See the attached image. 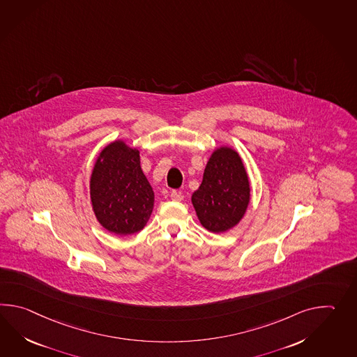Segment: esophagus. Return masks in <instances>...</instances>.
Wrapping results in <instances>:
<instances>
[{
    "instance_id": "34e87169",
    "label": "esophagus",
    "mask_w": 357,
    "mask_h": 357,
    "mask_svg": "<svg viewBox=\"0 0 357 357\" xmlns=\"http://www.w3.org/2000/svg\"><path fill=\"white\" fill-rule=\"evenodd\" d=\"M183 197V193L182 192H179V190H173L172 192V195H170V198L173 199V201H182Z\"/></svg>"
}]
</instances>
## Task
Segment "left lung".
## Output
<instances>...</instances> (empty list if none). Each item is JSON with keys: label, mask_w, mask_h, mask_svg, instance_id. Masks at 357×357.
I'll list each match as a JSON object with an SVG mask.
<instances>
[{"label": "left lung", "mask_w": 357, "mask_h": 357, "mask_svg": "<svg viewBox=\"0 0 357 357\" xmlns=\"http://www.w3.org/2000/svg\"><path fill=\"white\" fill-rule=\"evenodd\" d=\"M250 181L243 161L236 150L222 146L211 153L202 183L192 195L198 220L213 233L236 227L251 197Z\"/></svg>", "instance_id": "obj_1"}]
</instances>
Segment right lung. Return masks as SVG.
Instances as JSON below:
<instances>
[{
  "label": "right lung",
  "mask_w": 357,
  "mask_h": 357,
  "mask_svg": "<svg viewBox=\"0 0 357 357\" xmlns=\"http://www.w3.org/2000/svg\"><path fill=\"white\" fill-rule=\"evenodd\" d=\"M96 218L114 234L128 236L144 228L155 195L143 174L139 151L124 141H114L96 160L89 181Z\"/></svg>",
  "instance_id": "add662e5"
}]
</instances>
